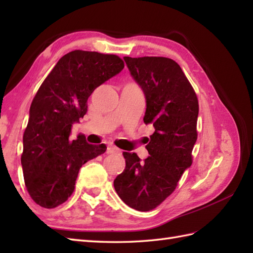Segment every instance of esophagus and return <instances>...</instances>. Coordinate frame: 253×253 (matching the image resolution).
<instances>
[{"instance_id": "1", "label": "esophagus", "mask_w": 253, "mask_h": 253, "mask_svg": "<svg viewBox=\"0 0 253 253\" xmlns=\"http://www.w3.org/2000/svg\"><path fill=\"white\" fill-rule=\"evenodd\" d=\"M121 150L117 149L116 147L114 146H107V149H106V153L107 154H113V153H120Z\"/></svg>"}]
</instances>
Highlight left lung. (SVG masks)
I'll use <instances>...</instances> for the list:
<instances>
[{
	"mask_svg": "<svg viewBox=\"0 0 253 253\" xmlns=\"http://www.w3.org/2000/svg\"><path fill=\"white\" fill-rule=\"evenodd\" d=\"M124 61L146 98L143 121L153 124L155 130L146 146V160L123 152L126 168L115 178L114 188L128 207L146 212L175 190L192 164L199 104L195 90L175 61L157 56H125Z\"/></svg>",
	"mask_w": 253,
	"mask_h": 253,
	"instance_id": "obj_1",
	"label": "left lung"
}]
</instances>
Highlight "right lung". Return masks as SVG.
Returning <instances> with one entry per match:
<instances>
[{
  "label": "right lung",
  "mask_w": 253,
  "mask_h": 253,
  "mask_svg": "<svg viewBox=\"0 0 253 253\" xmlns=\"http://www.w3.org/2000/svg\"><path fill=\"white\" fill-rule=\"evenodd\" d=\"M123 68L117 55L75 50L60 58L40 85L30 105L21 154L27 190L40 207L65 202L80 168L105 152L103 143L93 146L84 136L69 137L73 124L87 113L91 93Z\"/></svg>",
  "instance_id": "1"
}]
</instances>
